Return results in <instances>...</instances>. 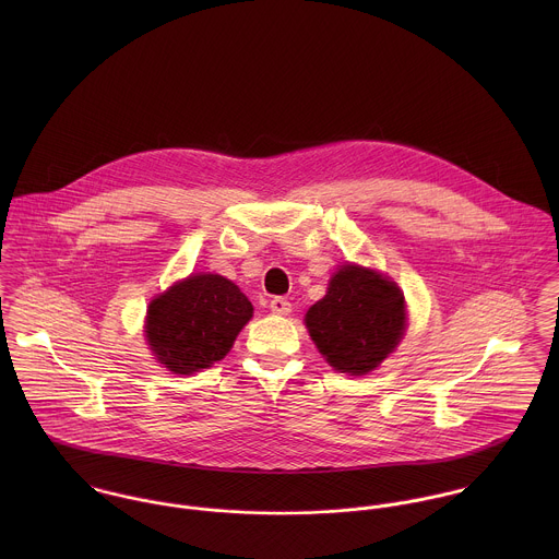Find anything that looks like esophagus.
I'll return each instance as SVG.
<instances>
[{
	"mask_svg": "<svg viewBox=\"0 0 559 559\" xmlns=\"http://www.w3.org/2000/svg\"><path fill=\"white\" fill-rule=\"evenodd\" d=\"M269 308H271V312H273V314H282V317H284V314H288V312L293 310V308H290V301H288L286 297H273Z\"/></svg>",
	"mask_w": 559,
	"mask_h": 559,
	"instance_id": "esophagus-1",
	"label": "esophagus"
}]
</instances>
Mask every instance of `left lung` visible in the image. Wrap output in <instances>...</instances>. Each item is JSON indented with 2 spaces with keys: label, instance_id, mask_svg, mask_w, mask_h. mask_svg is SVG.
<instances>
[{
  "label": "left lung",
  "instance_id": "left-lung-1",
  "mask_svg": "<svg viewBox=\"0 0 559 559\" xmlns=\"http://www.w3.org/2000/svg\"><path fill=\"white\" fill-rule=\"evenodd\" d=\"M306 326L329 366L361 377L399 346L406 329L404 295L374 269L342 264L326 295L308 310Z\"/></svg>",
  "mask_w": 559,
  "mask_h": 559
}]
</instances>
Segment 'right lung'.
Listing matches in <instances>:
<instances>
[{
  "mask_svg": "<svg viewBox=\"0 0 559 559\" xmlns=\"http://www.w3.org/2000/svg\"><path fill=\"white\" fill-rule=\"evenodd\" d=\"M253 306L239 286L217 273H193L155 297L146 312V340L174 374H193L222 361Z\"/></svg>",
  "mask_w": 559,
  "mask_h": 559,
  "instance_id": "1",
  "label": "right lung"
}]
</instances>
